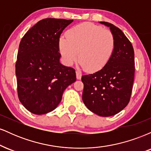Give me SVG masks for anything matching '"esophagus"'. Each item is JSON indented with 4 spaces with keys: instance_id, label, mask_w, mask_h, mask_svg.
I'll use <instances>...</instances> for the list:
<instances>
[{
    "instance_id": "esophagus-1",
    "label": "esophagus",
    "mask_w": 151,
    "mask_h": 151,
    "mask_svg": "<svg viewBox=\"0 0 151 151\" xmlns=\"http://www.w3.org/2000/svg\"><path fill=\"white\" fill-rule=\"evenodd\" d=\"M81 73L79 71H76V76H77V79H81Z\"/></svg>"
}]
</instances>
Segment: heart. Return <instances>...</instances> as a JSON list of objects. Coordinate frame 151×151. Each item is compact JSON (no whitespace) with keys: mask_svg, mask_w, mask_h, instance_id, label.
Listing matches in <instances>:
<instances>
[{"mask_svg":"<svg viewBox=\"0 0 151 151\" xmlns=\"http://www.w3.org/2000/svg\"><path fill=\"white\" fill-rule=\"evenodd\" d=\"M59 52L66 65L77 61L89 72L104 68L115 51L116 40L113 33L100 26L84 22L74 26L67 32V38L61 37Z\"/></svg>","mask_w":151,"mask_h":151,"instance_id":"1","label":"heart"}]
</instances>
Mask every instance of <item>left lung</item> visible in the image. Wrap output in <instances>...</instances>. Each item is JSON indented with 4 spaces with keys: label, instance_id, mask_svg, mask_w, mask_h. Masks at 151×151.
I'll return each instance as SVG.
<instances>
[{
    "label": "left lung",
    "instance_id": "left-lung-1",
    "mask_svg": "<svg viewBox=\"0 0 151 151\" xmlns=\"http://www.w3.org/2000/svg\"><path fill=\"white\" fill-rule=\"evenodd\" d=\"M99 22L113 33L115 51L104 68L81 77L82 100L93 113L107 117L119 113L130 101L134 80V50L119 27L107 22Z\"/></svg>",
    "mask_w": 151,
    "mask_h": 151
}]
</instances>
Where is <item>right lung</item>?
I'll return each mask as SVG.
<instances>
[{
	"label": "right lung",
	"instance_id": "1",
	"mask_svg": "<svg viewBox=\"0 0 151 151\" xmlns=\"http://www.w3.org/2000/svg\"><path fill=\"white\" fill-rule=\"evenodd\" d=\"M72 22L43 19L20 41L15 64L18 94L31 113L42 115L56 109L66 88L76 81L75 70L60 63L58 47L62 32Z\"/></svg>",
	"mask_w": 151,
	"mask_h": 151
}]
</instances>
